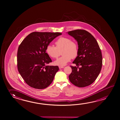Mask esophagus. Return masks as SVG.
<instances>
[{
	"label": "esophagus",
	"instance_id": "esophagus-1",
	"mask_svg": "<svg viewBox=\"0 0 120 120\" xmlns=\"http://www.w3.org/2000/svg\"><path fill=\"white\" fill-rule=\"evenodd\" d=\"M64 68V67H61V66H59V69L63 68Z\"/></svg>",
	"mask_w": 120,
	"mask_h": 120
}]
</instances>
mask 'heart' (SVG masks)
Instances as JSON below:
<instances>
[{"instance_id": "obj_1", "label": "heart", "mask_w": 120, "mask_h": 120, "mask_svg": "<svg viewBox=\"0 0 120 120\" xmlns=\"http://www.w3.org/2000/svg\"><path fill=\"white\" fill-rule=\"evenodd\" d=\"M56 47L51 45L47 46L46 51L52 58L59 57L61 52L63 55L54 61V64L59 66H65L72 59L76 58L78 54V44L76 42L71 41V39L67 37H61L55 42Z\"/></svg>"}]
</instances>
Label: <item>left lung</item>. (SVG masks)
Segmentation results:
<instances>
[{"label":"left lung","mask_w":120,"mask_h":120,"mask_svg":"<svg viewBox=\"0 0 120 120\" xmlns=\"http://www.w3.org/2000/svg\"><path fill=\"white\" fill-rule=\"evenodd\" d=\"M67 33L77 42L79 49L78 56L73 62L77 67L71 66L72 73L69 79L79 87L89 86L97 78L102 68L103 59L98 43L85 30H75ZM79 66L81 67L79 68Z\"/></svg>","instance_id":"1"}]
</instances>
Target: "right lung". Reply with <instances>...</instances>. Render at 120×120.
<instances>
[{
  "label": "right lung",
  "instance_id": "right-lung-1",
  "mask_svg": "<svg viewBox=\"0 0 120 120\" xmlns=\"http://www.w3.org/2000/svg\"><path fill=\"white\" fill-rule=\"evenodd\" d=\"M60 32H33L19 46L17 54L18 70L27 84L33 88H46L59 71L58 66H49L51 59L46 52L47 46Z\"/></svg>",
  "mask_w": 120,
  "mask_h": 120
}]
</instances>
